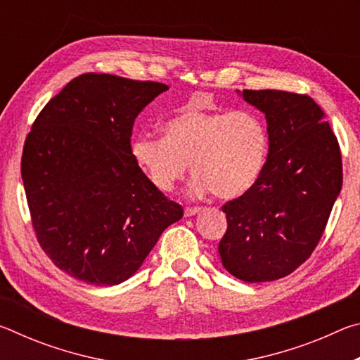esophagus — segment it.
Masks as SVG:
<instances>
[{
	"instance_id": "obj_1",
	"label": "esophagus",
	"mask_w": 360,
	"mask_h": 360,
	"mask_svg": "<svg viewBox=\"0 0 360 360\" xmlns=\"http://www.w3.org/2000/svg\"><path fill=\"white\" fill-rule=\"evenodd\" d=\"M200 211H202V208H200V206H186L184 214H186V216H195V214H197V212H200Z\"/></svg>"
}]
</instances>
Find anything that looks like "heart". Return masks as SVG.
Listing matches in <instances>:
<instances>
[{
	"label": "heart",
	"mask_w": 360,
	"mask_h": 360,
	"mask_svg": "<svg viewBox=\"0 0 360 360\" xmlns=\"http://www.w3.org/2000/svg\"><path fill=\"white\" fill-rule=\"evenodd\" d=\"M163 131L165 136L144 133L131 143L136 165L162 192H172L191 163L193 195L241 197L260 178L270 150L265 120L252 109H184Z\"/></svg>",
	"instance_id": "heart-1"
}]
</instances>
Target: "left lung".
Returning a JSON list of instances; mask_svg holds the SVG:
<instances>
[{
    "label": "left lung",
    "instance_id": "8db88e82",
    "mask_svg": "<svg viewBox=\"0 0 360 360\" xmlns=\"http://www.w3.org/2000/svg\"><path fill=\"white\" fill-rule=\"evenodd\" d=\"M243 96L265 112L270 150L254 187L222 206L227 231L219 254L241 281H275L319 245L343 182L341 150L311 96L283 90H243Z\"/></svg>",
    "mask_w": 360,
    "mask_h": 360
}]
</instances>
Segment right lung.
I'll return each instance as SVG.
<instances>
[{
	"instance_id": "right-lung-1",
	"label": "right lung",
	"mask_w": 360,
	"mask_h": 360,
	"mask_svg": "<svg viewBox=\"0 0 360 360\" xmlns=\"http://www.w3.org/2000/svg\"><path fill=\"white\" fill-rule=\"evenodd\" d=\"M167 84L105 72L72 79L27 135L22 179L39 246L84 283L114 285L135 273L184 210L136 165V115Z\"/></svg>"
}]
</instances>
